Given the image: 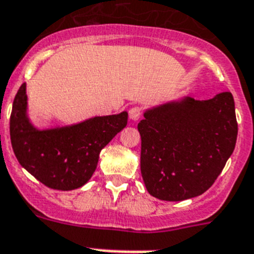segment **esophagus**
Returning a JSON list of instances; mask_svg holds the SVG:
<instances>
[{
    "instance_id": "34e87169",
    "label": "esophagus",
    "mask_w": 254,
    "mask_h": 254,
    "mask_svg": "<svg viewBox=\"0 0 254 254\" xmlns=\"http://www.w3.org/2000/svg\"><path fill=\"white\" fill-rule=\"evenodd\" d=\"M141 114H142V110L141 108H138V106H133L129 109V118L132 121H138V119L141 118Z\"/></svg>"
}]
</instances>
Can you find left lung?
I'll use <instances>...</instances> for the list:
<instances>
[{"mask_svg": "<svg viewBox=\"0 0 254 254\" xmlns=\"http://www.w3.org/2000/svg\"><path fill=\"white\" fill-rule=\"evenodd\" d=\"M141 175L160 200L180 201L207 191L235 149L238 123L231 92L209 100L181 97L145 110Z\"/></svg>", "mask_w": 254, "mask_h": 254, "instance_id": "obj_1", "label": "left lung"}]
</instances>
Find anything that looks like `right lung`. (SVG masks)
Listing matches in <instances>:
<instances>
[{"label": "right lung", "instance_id": "1", "mask_svg": "<svg viewBox=\"0 0 254 254\" xmlns=\"http://www.w3.org/2000/svg\"><path fill=\"white\" fill-rule=\"evenodd\" d=\"M128 113L40 129L28 117L27 84L14 99L10 117L12 150L23 168L55 190H74L94 175L103 148L127 126Z\"/></svg>", "mask_w": 254, "mask_h": 254}]
</instances>
